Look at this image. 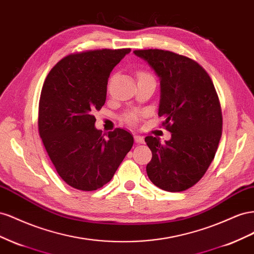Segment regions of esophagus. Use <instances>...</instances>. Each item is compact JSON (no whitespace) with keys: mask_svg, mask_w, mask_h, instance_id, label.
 I'll return each mask as SVG.
<instances>
[{"mask_svg":"<svg viewBox=\"0 0 254 254\" xmlns=\"http://www.w3.org/2000/svg\"><path fill=\"white\" fill-rule=\"evenodd\" d=\"M134 139H135L136 143H143L144 142L143 137H141L139 135H134Z\"/></svg>","mask_w":254,"mask_h":254,"instance_id":"34e87169","label":"esophagus"}]
</instances>
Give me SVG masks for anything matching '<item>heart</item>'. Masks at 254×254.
I'll return each mask as SVG.
<instances>
[{
    "label": "heart",
    "mask_w": 254,
    "mask_h": 254,
    "mask_svg": "<svg viewBox=\"0 0 254 254\" xmlns=\"http://www.w3.org/2000/svg\"><path fill=\"white\" fill-rule=\"evenodd\" d=\"M140 74H144V73H140ZM138 118H139L138 112H129L125 116V119L129 123H134Z\"/></svg>",
    "instance_id": "heart-1"
}]
</instances>
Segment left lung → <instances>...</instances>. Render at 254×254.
I'll use <instances>...</instances> for the list:
<instances>
[{"label": "left lung", "instance_id": "obj_1", "mask_svg": "<svg viewBox=\"0 0 254 254\" xmlns=\"http://www.w3.org/2000/svg\"><path fill=\"white\" fill-rule=\"evenodd\" d=\"M134 54L159 77L158 116L171 133L165 143L158 137L144 138L152 152L147 175L163 190H186L204 176L221 138L222 115L214 84L188 57L157 49L136 50Z\"/></svg>", "mask_w": 254, "mask_h": 254}]
</instances>
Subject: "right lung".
<instances>
[{
	"label": "right lung",
	"mask_w": 254,
	"mask_h": 254,
	"mask_svg": "<svg viewBox=\"0 0 254 254\" xmlns=\"http://www.w3.org/2000/svg\"><path fill=\"white\" fill-rule=\"evenodd\" d=\"M131 49L71 54L57 63L43 84L39 135L60 177L71 187L91 191L110 182L133 147L123 128H96L93 112L105 103L111 72Z\"/></svg>",
	"instance_id": "right-lung-1"
}]
</instances>
